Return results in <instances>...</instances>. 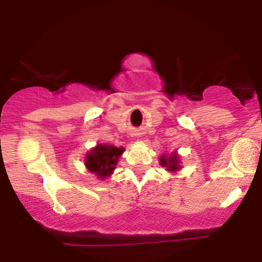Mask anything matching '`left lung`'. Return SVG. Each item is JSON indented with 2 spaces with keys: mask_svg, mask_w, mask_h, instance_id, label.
<instances>
[{
  "mask_svg": "<svg viewBox=\"0 0 262 262\" xmlns=\"http://www.w3.org/2000/svg\"><path fill=\"white\" fill-rule=\"evenodd\" d=\"M160 165L166 167V170L170 171V172H175V171L181 169V166H180V159L176 152H173L170 156L162 155L160 158Z\"/></svg>",
  "mask_w": 262,
  "mask_h": 262,
  "instance_id": "1",
  "label": "left lung"
}]
</instances>
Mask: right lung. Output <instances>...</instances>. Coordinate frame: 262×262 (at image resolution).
<instances>
[{"instance_id":"right-lung-1","label":"right lung","mask_w":262,"mask_h":262,"mask_svg":"<svg viewBox=\"0 0 262 262\" xmlns=\"http://www.w3.org/2000/svg\"><path fill=\"white\" fill-rule=\"evenodd\" d=\"M124 148H117L114 145L98 144L91 151L87 152L85 165L90 172L95 173L98 179H106L112 175L118 162L119 156L123 154Z\"/></svg>"}]
</instances>
